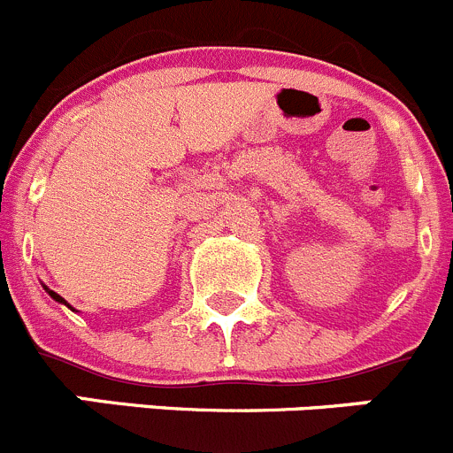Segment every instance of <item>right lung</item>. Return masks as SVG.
<instances>
[{"label":"right lung","mask_w":453,"mask_h":453,"mask_svg":"<svg viewBox=\"0 0 453 453\" xmlns=\"http://www.w3.org/2000/svg\"><path fill=\"white\" fill-rule=\"evenodd\" d=\"M49 296H50V298H53V300H58V303L66 304V300H64V298H62V296H58V294H55V291H49ZM68 307H71V304H68Z\"/></svg>","instance_id":"add662e5"}]
</instances>
